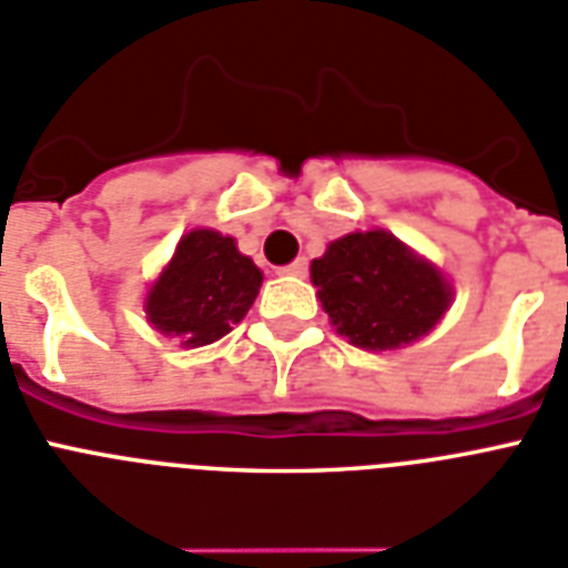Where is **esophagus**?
<instances>
[{"mask_svg": "<svg viewBox=\"0 0 568 568\" xmlns=\"http://www.w3.org/2000/svg\"><path fill=\"white\" fill-rule=\"evenodd\" d=\"M306 271H308V262H306V256H297V260H294L292 265H285V268H280V274L306 276Z\"/></svg>", "mask_w": 568, "mask_h": 568, "instance_id": "esophagus-1", "label": "esophagus"}]
</instances>
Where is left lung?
Instances as JSON below:
<instances>
[{"label":"left lung","mask_w":568,"mask_h":568,"mask_svg":"<svg viewBox=\"0 0 568 568\" xmlns=\"http://www.w3.org/2000/svg\"><path fill=\"white\" fill-rule=\"evenodd\" d=\"M312 283L332 326L362 349H394L423 338L452 297L440 271L385 230L332 242L312 262Z\"/></svg>","instance_id":"left-lung-1"}]
</instances>
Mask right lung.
I'll return each instance as SVG.
<instances>
[{"mask_svg": "<svg viewBox=\"0 0 568 568\" xmlns=\"http://www.w3.org/2000/svg\"><path fill=\"white\" fill-rule=\"evenodd\" d=\"M260 285L262 271L239 253L233 239L192 230L151 285L145 312L163 335H174L186 347H204L247 315Z\"/></svg>", "mask_w": 568, "mask_h": 568, "instance_id": "obj_1", "label": "right lung"}]
</instances>
